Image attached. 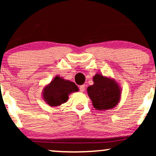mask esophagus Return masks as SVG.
<instances>
[{
    "label": "esophagus",
    "mask_w": 156,
    "mask_h": 156,
    "mask_svg": "<svg viewBox=\"0 0 156 156\" xmlns=\"http://www.w3.org/2000/svg\"><path fill=\"white\" fill-rule=\"evenodd\" d=\"M80 90L81 92H84L85 90V85H81L80 87Z\"/></svg>",
    "instance_id": "esophagus-1"
}]
</instances>
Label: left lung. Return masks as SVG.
<instances>
[{"label":"left lung","instance_id":"8db88e82","mask_svg":"<svg viewBox=\"0 0 156 156\" xmlns=\"http://www.w3.org/2000/svg\"><path fill=\"white\" fill-rule=\"evenodd\" d=\"M94 84L88 87L87 93L97 110H108L115 107L121 99V89L114 79L97 73L93 76Z\"/></svg>","mask_w":156,"mask_h":156}]
</instances>
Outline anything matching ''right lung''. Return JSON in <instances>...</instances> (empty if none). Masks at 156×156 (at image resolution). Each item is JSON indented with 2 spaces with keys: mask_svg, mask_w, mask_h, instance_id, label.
I'll return each mask as SVG.
<instances>
[{
  "mask_svg": "<svg viewBox=\"0 0 156 156\" xmlns=\"http://www.w3.org/2000/svg\"><path fill=\"white\" fill-rule=\"evenodd\" d=\"M78 91V87L74 82L56 76L48 84L44 86L42 96V99L49 106L57 107L67 102L69 94Z\"/></svg>",
  "mask_w": 156,
  "mask_h": 156,
  "instance_id": "right-lung-1",
  "label": "right lung"
}]
</instances>
